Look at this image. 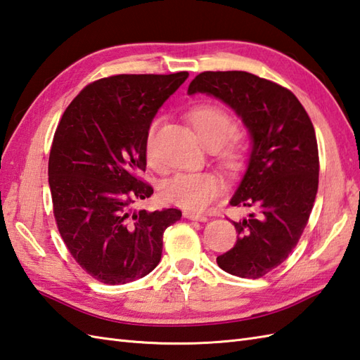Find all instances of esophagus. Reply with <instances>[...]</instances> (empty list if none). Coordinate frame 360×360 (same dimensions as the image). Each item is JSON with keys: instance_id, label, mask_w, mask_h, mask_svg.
<instances>
[{"instance_id": "esophagus-1", "label": "esophagus", "mask_w": 360, "mask_h": 360, "mask_svg": "<svg viewBox=\"0 0 360 360\" xmlns=\"http://www.w3.org/2000/svg\"><path fill=\"white\" fill-rule=\"evenodd\" d=\"M184 218H187L190 221H199V222L207 221V216L199 214V213H193V212H184Z\"/></svg>"}]
</instances>
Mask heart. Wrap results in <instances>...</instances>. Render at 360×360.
<instances>
[{
  "mask_svg": "<svg viewBox=\"0 0 360 360\" xmlns=\"http://www.w3.org/2000/svg\"><path fill=\"white\" fill-rule=\"evenodd\" d=\"M188 120L193 125L198 139L207 148L219 147L235 130V121L224 108L212 104H204L191 108ZM160 120L150 122L146 135V153L150 162L155 160V136ZM219 155L224 160H233L235 152L231 147L222 148ZM222 181L210 172H184L176 173L162 182L161 195L169 204L184 207L187 210L200 212L210 205L221 195Z\"/></svg>",
  "mask_w": 360,
  "mask_h": 360,
  "instance_id": "b5f03b06",
  "label": "heart"
}]
</instances>
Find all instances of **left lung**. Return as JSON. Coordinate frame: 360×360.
I'll use <instances>...</instances> for the list:
<instances>
[{
	"label": "left lung",
	"mask_w": 360,
	"mask_h": 360,
	"mask_svg": "<svg viewBox=\"0 0 360 360\" xmlns=\"http://www.w3.org/2000/svg\"><path fill=\"white\" fill-rule=\"evenodd\" d=\"M187 94L221 99L252 138L247 170L230 205L255 213L233 221L236 244L216 262L233 276L257 279L285 261L310 218L319 184L311 120L288 89L248 72H202Z\"/></svg>",
	"instance_id": "left-lung-1"
}]
</instances>
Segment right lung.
I'll use <instances>...</instances> for the list:
<instances>
[{
    "instance_id": "right-lung-1",
    "label": "right lung",
    "mask_w": 360,
    "mask_h": 360,
    "mask_svg": "<svg viewBox=\"0 0 360 360\" xmlns=\"http://www.w3.org/2000/svg\"><path fill=\"white\" fill-rule=\"evenodd\" d=\"M188 78L116 75L91 82L65 108L49 156L53 214L65 247L82 270L118 285L160 264L162 235L178 208L133 210L153 188L142 182L146 135L160 107Z\"/></svg>"
}]
</instances>
